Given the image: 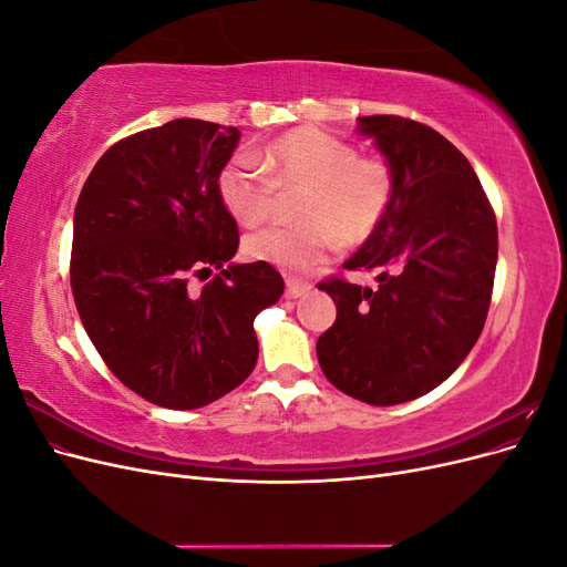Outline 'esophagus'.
Segmentation results:
<instances>
[{
    "label": "esophagus",
    "instance_id": "34e87169",
    "mask_svg": "<svg viewBox=\"0 0 567 567\" xmlns=\"http://www.w3.org/2000/svg\"><path fill=\"white\" fill-rule=\"evenodd\" d=\"M307 290H310V284H305V281H298V279H286V298H300V296H305Z\"/></svg>",
    "mask_w": 567,
    "mask_h": 567
}]
</instances>
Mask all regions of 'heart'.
Instances as JSON below:
<instances>
[{"mask_svg":"<svg viewBox=\"0 0 567 567\" xmlns=\"http://www.w3.org/2000/svg\"><path fill=\"white\" fill-rule=\"evenodd\" d=\"M305 186L298 227H265L246 238V255L286 274L323 262L338 241L364 244L385 217L394 177L388 163L359 158L357 148L319 127H300L265 146L262 165L248 151L221 167L217 194L246 225L269 215L277 188Z\"/></svg>","mask_w":567,"mask_h":567,"instance_id":"1","label":"heart"}]
</instances>
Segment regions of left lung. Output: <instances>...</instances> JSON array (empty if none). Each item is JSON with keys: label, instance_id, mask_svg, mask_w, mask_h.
<instances>
[{"label": "left lung", "instance_id": "8db88e82", "mask_svg": "<svg viewBox=\"0 0 567 567\" xmlns=\"http://www.w3.org/2000/svg\"><path fill=\"white\" fill-rule=\"evenodd\" d=\"M394 177L381 225L346 269H375L379 288L319 284L336 323L317 340L321 371L373 406L421 398L458 369L483 333L496 269V219L463 153L398 115L359 117Z\"/></svg>", "mask_w": 567, "mask_h": 567}]
</instances>
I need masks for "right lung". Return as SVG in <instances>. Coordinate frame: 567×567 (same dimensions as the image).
<instances>
[{
	"mask_svg": "<svg viewBox=\"0 0 567 567\" xmlns=\"http://www.w3.org/2000/svg\"><path fill=\"white\" fill-rule=\"evenodd\" d=\"M241 140L194 117L132 134L99 158L75 205L71 286L84 331L130 390L198 409L257 362V312L284 293L267 262H229L236 219L217 177ZM220 274L200 291L187 279Z\"/></svg>",
	"mask_w": 567,
	"mask_h": 567,
	"instance_id": "add662e5",
	"label": "right lung"
}]
</instances>
